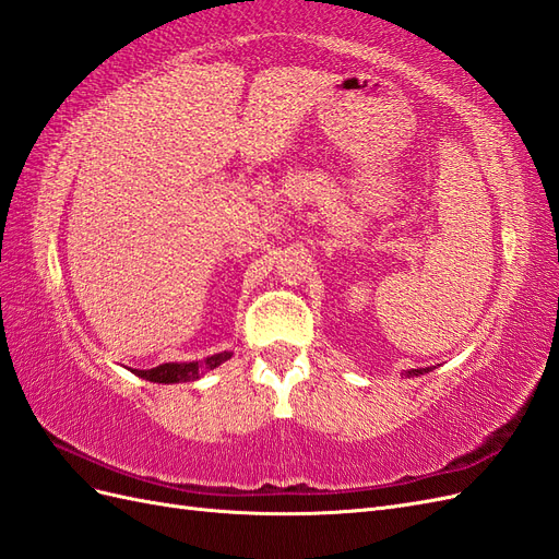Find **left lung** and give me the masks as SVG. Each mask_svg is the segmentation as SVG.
Masks as SVG:
<instances>
[{"mask_svg": "<svg viewBox=\"0 0 559 559\" xmlns=\"http://www.w3.org/2000/svg\"><path fill=\"white\" fill-rule=\"evenodd\" d=\"M426 372H430V368H419V370H407V372H405V377H419V374H426Z\"/></svg>", "mask_w": 559, "mask_h": 559, "instance_id": "1", "label": "left lung"}]
</instances>
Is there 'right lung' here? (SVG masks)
Masks as SVG:
<instances>
[{
  "label": "right lung",
  "mask_w": 559,
  "mask_h": 559,
  "mask_svg": "<svg viewBox=\"0 0 559 559\" xmlns=\"http://www.w3.org/2000/svg\"><path fill=\"white\" fill-rule=\"evenodd\" d=\"M231 358V350H222V354L209 356L203 360L191 362H164L152 370H133V374L154 381V384H180V381H197L205 370H215L217 365Z\"/></svg>",
  "instance_id": "obj_1"
}]
</instances>
